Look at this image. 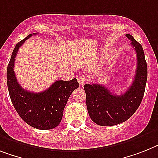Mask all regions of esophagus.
I'll use <instances>...</instances> for the list:
<instances>
[{
  "instance_id": "obj_1",
  "label": "esophagus",
  "mask_w": 158,
  "mask_h": 158,
  "mask_svg": "<svg viewBox=\"0 0 158 158\" xmlns=\"http://www.w3.org/2000/svg\"><path fill=\"white\" fill-rule=\"evenodd\" d=\"M77 81L78 82H79L80 86H83L85 85V83L86 82V77H85V75H83V74H80L77 77Z\"/></svg>"
}]
</instances>
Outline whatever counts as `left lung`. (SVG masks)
I'll list each match as a JSON object with an SVG mask.
<instances>
[{
    "label": "left lung",
    "instance_id": "obj_1",
    "mask_svg": "<svg viewBox=\"0 0 158 158\" xmlns=\"http://www.w3.org/2000/svg\"><path fill=\"white\" fill-rule=\"evenodd\" d=\"M126 37L136 53V71L132 84L124 94H113L99 84H85L86 106L91 119L100 126H114L128 119L140 105L146 85L148 69L143 48L131 35Z\"/></svg>",
    "mask_w": 158,
    "mask_h": 158
}]
</instances>
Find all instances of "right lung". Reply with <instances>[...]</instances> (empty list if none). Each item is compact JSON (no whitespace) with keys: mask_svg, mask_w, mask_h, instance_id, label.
Segmentation results:
<instances>
[{"mask_svg":"<svg viewBox=\"0 0 158 158\" xmlns=\"http://www.w3.org/2000/svg\"><path fill=\"white\" fill-rule=\"evenodd\" d=\"M31 35L32 34L18 43L13 51L7 67L8 89L19 116L31 127L48 130L57 127L60 123L68 99L74 89L79 87V83L76 78L71 81H56L40 93H32L21 86L14 71V60L19 48Z\"/></svg>","mask_w":158,"mask_h":158,"instance_id":"1","label":"right lung"}]
</instances>
